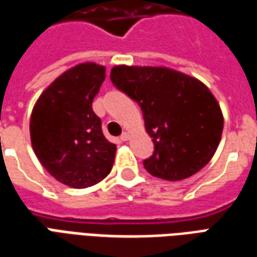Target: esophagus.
Masks as SVG:
<instances>
[{"instance_id":"esophagus-1","label":"esophagus","mask_w":257,"mask_h":257,"mask_svg":"<svg viewBox=\"0 0 257 257\" xmlns=\"http://www.w3.org/2000/svg\"><path fill=\"white\" fill-rule=\"evenodd\" d=\"M119 139L122 140V142H126V140H129V134L128 132H123L121 136H119Z\"/></svg>"}]
</instances>
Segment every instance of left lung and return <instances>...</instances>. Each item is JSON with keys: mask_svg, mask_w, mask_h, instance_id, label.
Masks as SVG:
<instances>
[{"mask_svg": "<svg viewBox=\"0 0 257 257\" xmlns=\"http://www.w3.org/2000/svg\"><path fill=\"white\" fill-rule=\"evenodd\" d=\"M112 85L138 101L154 153L146 171L171 182L190 178L210 161L220 142L223 114L201 81L167 67L115 66Z\"/></svg>", "mask_w": 257, "mask_h": 257, "instance_id": "left-lung-1", "label": "left lung"}]
</instances>
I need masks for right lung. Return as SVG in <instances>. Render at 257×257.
I'll return each instance as SVG.
<instances>
[{"label":"right lung","instance_id":"right-lung-1","mask_svg":"<svg viewBox=\"0 0 257 257\" xmlns=\"http://www.w3.org/2000/svg\"><path fill=\"white\" fill-rule=\"evenodd\" d=\"M106 68L82 63L70 68L44 90L33 108L31 145L42 167L60 183L86 189L110 173L117 146L101 131L92 101Z\"/></svg>","mask_w":257,"mask_h":257}]
</instances>
